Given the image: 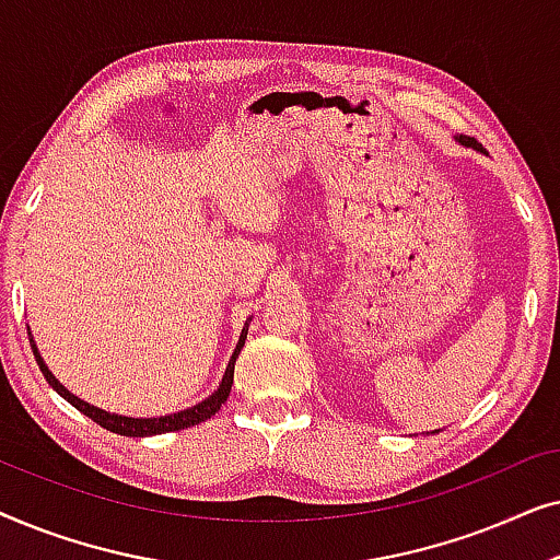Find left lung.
Listing matches in <instances>:
<instances>
[{"label":"left lung","instance_id":"8db88e82","mask_svg":"<svg viewBox=\"0 0 560 560\" xmlns=\"http://www.w3.org/2000/svg\"><path fill=\"white\" fill-rule=\"evenodd\" d=\"M456 142H458V144H464V148H471V150H477V152H485V150H481V144H479L477 140H474V137H464V135H458V137H456ZM433 433H439V431H433Z\"/></svg>","mask_w":560,"mask_h":560}]
</instances>
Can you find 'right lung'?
<instances>
[{"instance_id":"add662e5","label":"right lung","mask_w":560,"mask_h":560,"mask_svg":"<svg viewBox=\"0 0 560 560\" xmlns=\"http://www.w3.org/2000/svg\"><path fill=\"white\" fill-rule=\"evenodd\" d=\"M249 320L244 324L242 334H240V341H236V349L232 351V359H229L226 364V372L224 377H221L219 387L213 389V393L206 397V400L190 405L186 410H178V412H167V416H158V418H129V416H119V412H109V410H102L96 408V405H91L86 400H81L79 395H73L71 389H66L60 382L56 380V374L48 370V364H45V359L40 357V351H37V343L33 339V331H30L27 326V336H30V347H33V354H35V362L40 364V372L43 377L48 380V385L56 389V393L63 397L73 405L75 410H81L83 416H89L94 423H98L106 431L112 433H119V435H129V439H148V435H160V433H173V431H183V428H190V425H198L203 423V420H209L211 416H217L221 410V405L226 402L229 393H232V385H234V364H236V357H240V351L244 347V339H247V331H249Z\"/></svg>"}]
</instances>
